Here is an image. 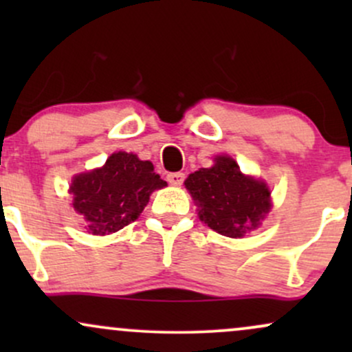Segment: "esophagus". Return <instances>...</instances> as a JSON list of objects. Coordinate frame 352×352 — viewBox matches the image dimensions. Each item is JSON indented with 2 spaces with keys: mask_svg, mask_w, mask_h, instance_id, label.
<instances>
[{
  "mask_svg": "<svg viewBox=\"0 0 352 352\" xmlns=\"http://www.w3.org/2000/svg\"><path fill=\"white\" fill-rule=\"evenodd\" d=\"M167 180L170 182L172 185H182L185 180V173L184 172H172L167 175Z\"/></svg>",
  "mask_w": 352,
  "mask_h": 352,
  "instance_id": "obj_1",
  "label": "esophagus"
}]
</instances>
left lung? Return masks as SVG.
<instances>
[{
	"label": "left lung",
	"mask_w": 352,
	"mask_h": 352,
	"mask_svg": "<svg viewBox=\"0 0 352 352\" xmlns=\"http://www.w3.org/2000/svg\"><path fill=\"white\" fill-rule=\"evenodd\" d=\"M185 187L199 205L200 220L230 238L256 228L272 208L265 182L243 175L230 157H217L213 167L190 173Z\"/></svg>",
	"instance_id": "8db88e82"
}]
</instances>
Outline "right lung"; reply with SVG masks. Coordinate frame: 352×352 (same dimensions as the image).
<instances>
[{
	"label": "right lung",
	"instance_id": "obj_1",
	"mask_svg": "<svg viewBox=\"0 0 352 352\" xmlns=\"http://www.w3.org/2000/svg\"><path fill=\"white\" fill-rule=\"evenodd\" d=\"M165 185L148 160L117 152L102 168L74 177L72 207L86 218L92 235H109L137 220L153 190Z\"/></svg>",
	"mask_w": 352,
	"mask_h": 352
}]
</instances>
